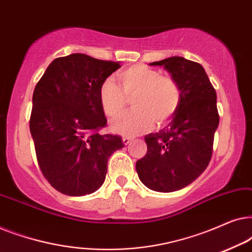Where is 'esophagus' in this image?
<instances>
[{
	"mask_svg": "<svg viewBox=\"0 0 252 252\" xmlns=\"http://www.w3.org/2000/svg\"><path fill=\"white\" fill-rule=\"evenodd\" d=\"M133 140V137H129V136H123V142L124 144H129L130 141Z\"/></svg>",
	"mask_w": 252,
	"mask_h": 252,
	"instance_id": "obj_1",
	"label": "esophagus"
}]
</instances>
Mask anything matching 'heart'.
Segmentation results:
<instances>
[{
  "mask_svg": "<svg viewBox=\"0 0 252 252\" xmlns=\"http://www.w3.org/2000/svg\"><path fill=\"white\" fill-rule=\"evenodd\" d=\"M123 91L111 78L105 79L98 91L99 104L105 116L117 118L123 113L126 97L133 98L134 110L111 124L112 130L125 135H137L149 130L156 122H168L179 108L181 91L173 78L161 75L146 65H133L118 74Z\"/></svg>",
  "mask_w": 252,
  "mask_h": 252,
  "instance_id": "1",
  "label": "heart"
}]
</instances>
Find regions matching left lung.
Returning a JSON list of instances; mask_svg holds the SVG:
<instances>
[{"mask_svg":"<svg viewBox=\"0 0 252 252\" xmlns=\"http://www.w3.org/2000/svg\"><path fill=\"white\" fill-rule=\"evenodd\" d=\"M150 65L170 72L180 87L181 101L168 127L144 136L148 150L136 161V172L151 190L171 192L196 180L211 160L219 125L217 94L196 62L174 56Z\"/></svg>","mask_w":252,"mask_h":252,"instance_id":"obj_1","label":"left lung"}]
</instances>
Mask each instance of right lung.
I'll return each mask as SVG.
<instances>
[{
	"label": "right lung",
	"instance_id": "right-lung-1",
	"mask_svg": "<svg viewBox=\"0 0 252 252\" xmlns=\"http://www.w3.org/2000/svg\"><path fill=\"white\" fill-rule=\"evenodd\" d=\"M119 62L71 54L51 62L35 86L30 130L40 170L62 194L84 196L105 180L108 160L122 137L101 135L106 125L99 104L101 84Z\"/></svg>",
	"mask_w": 252,
	"mask_h": 252
}]
</instances>
